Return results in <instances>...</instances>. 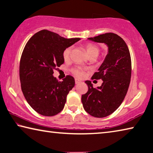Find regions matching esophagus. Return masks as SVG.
<instances>
[{
    "instance_id": "obj_1",
    "label": "esophagus",
    "mask_w": 153,
    "mask_h": 153,
    "mask_svg": "<svg viewBox=\"0 0 153 153\" xmlns=\"http://www.w3.org/2000/svg\"><path fill=\"white\" fill-rule=\"evenodd\" d=\"M75 82H76V84H79L80 82H81V81H80V80H79V79H75Z\"/></svg>"
}]
</instances>
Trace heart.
<instances>
[{
	"label": "heart",
	"instance_id": "b5f03b06",
	"mask_svg": "<svg viewBox=\"0 0 153 153\" xmlns=\"http://www.w3.org/2000/svg\"><path fill=\"white\" fill-rule=\"evenodd\" d=\"M85 48L87 51V53L90 56L92 55H98V54L99 53V47L97 45H94V44L92 43H88L85 45ZM71 53V46H69V47H67L65 48L63 51V58L65 61L69 60V58H70ZM86 67H76L74 68L71 69V73L73 74L76 77H78V78H82V77H84L85 75V73L87 71Z\"/></svg>",
	"mask_w": 153,
	"mask_h": 153
}]
</instances>
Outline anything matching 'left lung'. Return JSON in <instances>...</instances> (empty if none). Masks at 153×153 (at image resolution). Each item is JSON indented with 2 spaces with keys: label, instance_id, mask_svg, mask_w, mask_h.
I'll use <instances>...</instances> for the list:
<instances>
[{
  "label": "left lung",
  "instance_id": "1",
  "mask_svg": "<svg viewBox=\"0 0 153 153\" xmlns=\"http://www.w3.org/2000/svg\"><path fill=\"white\" fill-rule=\"evenodd\" d=\"M88 39L105 43L108 47L104 62L91 78L102 79V85L95 88L91 82L86 81L88 90L82 95L85 111L93 117L102 118L117 110L125 98L131 79V56L125 41L116 33H106Z\"/></svg>",
  "mask_w": 153,
  "mask_h": 153
}]
</instances>
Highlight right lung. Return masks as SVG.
I'll return each instance as SVG.
<instances>
[{"instance_id":"right-lung-1","label":"right lung","mask_w":153,"mask_h":153,"mask_svg":"<svg viewBox=\"0 0 153 153\" xmlns=\"http://www.w3.org/2000/svg\"><path fill=\"white\" fill-rule=\"evenodd\" d=\"M79 40L67 39L43 30L32 36L25 45L19 63L21 87L28 104L40 115L51 117L64 108L75 79L68 75L59 82L53 77V71L64 63V49Z\"/></svg>"}]
</instances>
